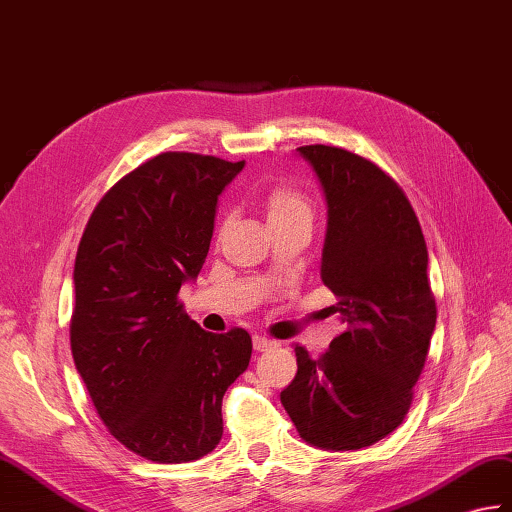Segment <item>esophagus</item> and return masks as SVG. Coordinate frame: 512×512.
<instances>
[{"label":"esophagus","mask_w":512,"mask_h":512,"mask_svg":"<svg viewBox=\"0 0 512 512\" xmlns=\"http://www.w3.org/2000/svg\"><path fill=\"white\" fill-rule=\"evenodd\" d=\"M253 347H255V351H266V349L277 347V342L266 338V336H253Z\"/></svg>","instance_id":"obj_1"}]
</instances>
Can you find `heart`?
I'll list each match as a JSON object with an SVG mask.
<instances>
[{
	"label": "heart",
	"mask_w": 512,
	"mask_h": 512,
	"mask_svg": "<svg viewBox=\"0 0 512 512\" xmlns=\"http://www.w3.org/2000/svg\"><path fill=\"white\" fill-rule=\"evenodd\" d=\"M261 207H264L266 220L272 231L292 227V224H312L314 220V205L310 196L290 183H277L268 187L264 196H261ZM229 227H231V216L229 213H224L216 227L218 240L229 231Z\"/></svg>",
	"instance_id": "b5f03b06"
}]
</instances>
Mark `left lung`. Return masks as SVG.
<instances>
[{"label": "left lung", "instance_id": "1", "mask_svg": "<svg viewBox=\"0 0 512 512\" xmlns=\"http://www.w3.org/2000/svg\"><path fill=\"white\" fill-rule=\"evenodd\" d=\"M327 198L320 279L344 331L312 360L296 344L281 403L305 443L331 451L382 441L406 419L436 327L427 246L403 189L379 165L336 146H301Z\"/></svg>", "mask_w": 512, "mask_h": 512}]
</instances>
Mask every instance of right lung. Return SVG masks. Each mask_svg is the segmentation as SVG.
<instances>
[{"mask_svg": "<svg viewBox=\"0 0 512 512\" xmlns=\"http://www.w3.org/2000/svg\"><path fill=\"white\" fill-rule=\"evenodd\" d=\"M242 168L161 152L100 198L80 237L71 355L106 430L152 462L216 449L224 392L251 362L248 331L209 334L178 301L205 264L218 196Z\"/></svg>", "mask_w": 512, "mask_h": 512, "instance_id": "obj_1", "label": "right lung"}]
</instances>
